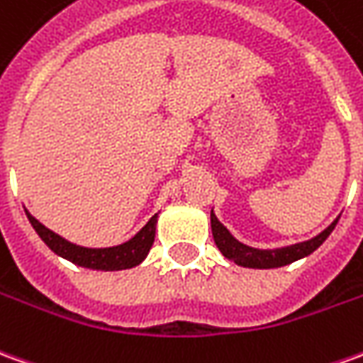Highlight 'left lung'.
<instances>
[{
	"label": "left lung",
	"instance_id": "left-lung-1",
	"mask_svg": "<svg viewBox=\"0 0 363 363\" xmlns=\"http://www.w3.org/2000/svg\"><path fill=\"white\" fill-rule=\"evenodd\" d=\"M338 218L326 230H323L320 234L314 235L311 240L293 243V245H285V247H275V250H257V247L245 245L240 240H235L232 232L218 220L214 210L210 212V225H212V235H214L218 250L222 252L224 257L234 261L235 265L250 267V269H275V267L289 265L293 261L303 259L306 255H311L314 250H318L324 243V240L332 234V230L336 228Z\"/></svg>",
	"mask_w": 363,
	"mask_h": 363
}]
</instances>
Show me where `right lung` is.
Here are the masks:
<instances>
[{"mask_svg":"<svg viewBox=\"0 0 363 363\" xmlns=\"http://www.w3.org/2000/svg\"><path fill=\"white\" fill-rule=\"evenodd\" d=\"M25 214H27L29 222L35 228V232L39 234L40 240L47 243L49 250L57 253L58 257L72 261L74 265H80V267H86V269L96 271H121L139 265L141 261L145 259L151 245L155 242V225L157 218H159V214L151 216V220L139 230L138 234L128 242L120 243V245L84 247V245H76V243L68 242L67 238L58 235L57 232L49 230L47 225L40 224L29 210H25Z\"/></svg>","mask_w":363,"mask_h":363,"instance_id":"right-lung-1","label":"right lung"}]
</instances>
